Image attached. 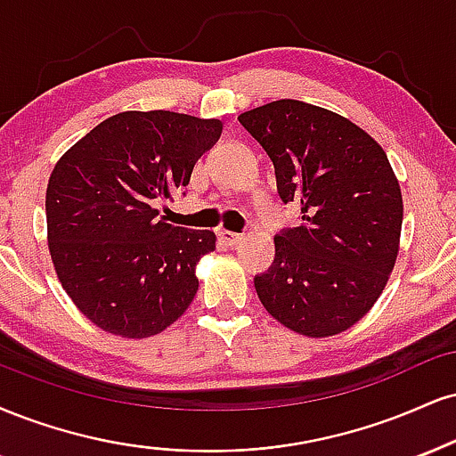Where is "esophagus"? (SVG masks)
<instances>
[{
    "instance_id": "obj_1",
    "label": "esophagus",
    "mask_w": 456,
    "mask_h": 456,
    "mask_svg": "<svg viewBox=\"0 0 456 456\" xmlns=\"http://www.w3.org/2000/svg\"><path fill=\"white\" fill-rule=\"evenodd\" d=\"M218 235H221V240L227 246H238L240 242L244 240L242 233H235V232H227V229H223V232H218Z\"/></svg>"
}]
</instances>
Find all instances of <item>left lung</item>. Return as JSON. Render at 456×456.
I'll return each mask as SVG.
<instances>
[{
  "label": "left lung",
  "mask_w": 456,
  "mask_h": 456,
  "mask_svg": "<svg viewBox=\"0 0 456 456\" xmlns=\"http://www.w3.org/2000/svg\"><path fill=\"white\" fill-rule=\"evenodd\" d=\"M276 169L299 227L273 238L276 259L255 289L263 308L308 338L359 322L385 290L399 252L403 200L387 152L348 118L297 100L238 117Z\"/></svg>",
  "instance_id": "left-lung-1"
}]
</instances>
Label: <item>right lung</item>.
Masks as SVG:
<instances>
[{
  "label": "right lung",
  "instance_id": "right-lung-1",
  "mask_svg": "<svg viewBox=\"0 0 456 456\" xmlns=\"http://www.w3.org/2000/svg\"><path fill=\"white\" fill-rule=\"evenodd\" d=\"M221 131L218 118L129 110L91 129L54 166L46 189L54 272L103 331L157 336L193 301L195 267L216 248V235L174 227L152 206L189 184Z\"/></svg>",
  "mask_w": 456,
  "mask_h": 456
}]
</instances>
